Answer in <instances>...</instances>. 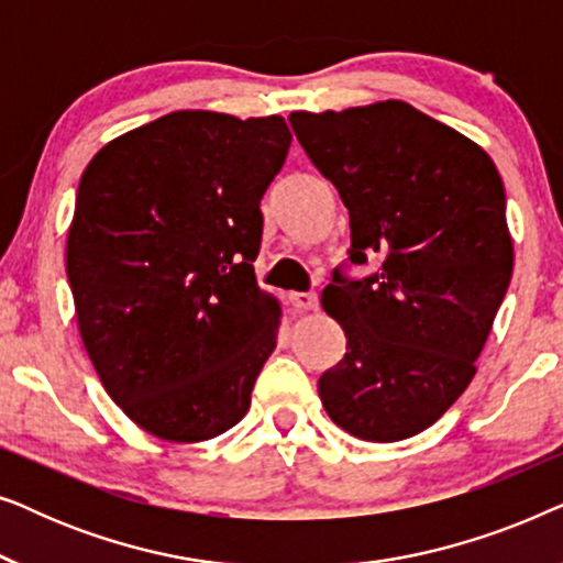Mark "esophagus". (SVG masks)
<instances>
[{"instance_id":"1","label":"esophagus","mask_w":563,"mask_h":563,"mask_svg":"<svg viewBox=\"0 0 563 563\" xmlns=\"http://www.w3.org/2000/svg\"><path fill=\"white\" fill-rule=\"evenodd\" d=\"M289 305L295 307L297 312H310V310H318V297H314L312 291H291Z\"/></svg>"}]
</instances>
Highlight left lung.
<instances>
[{
	"instance_id": "obj_1",
	"label": "left lung",
	"mask_w": 563,
	"mask_h": 563,
	"mask_svg": "<svg viewBox=\"0 0 563 563\" xmlns=\"http://www.w3.org/2000/svg\"><path fill=\"white\" fill-rule=\"evenodd\" d=\"M289 122L349 210L351 264L384 258L364 279L335 268L322 291L345 333L322 407L361 441L418 435L474 379L510 287L503 179L474 141L399 99Z\"/></svg>"
}]
</instances>
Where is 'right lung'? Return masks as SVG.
I'll return each instance as SVG.
<instances>
[{"label":"right lung","mask_w":563,"mask_h":563,"mask_svg":"<svg viewBox=\"0 0 563 563\" xmlns=\"http://www.w3.org/2000/svg\"><path fill=\"white\" fill-rule=\"evenodd\" d=\"M291 133L279 114L181 110L114 137L76 191L66 274L114 405L151 435L197 443L243 420L276 349L258 289L261 197Z\"/></svg>","instance_id":"1"}]
</instances>
